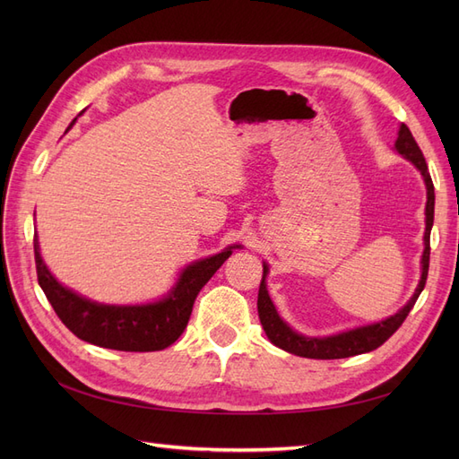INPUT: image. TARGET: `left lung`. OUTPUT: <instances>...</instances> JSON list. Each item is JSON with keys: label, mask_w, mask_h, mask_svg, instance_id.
<instances>
[{"label": "left lung", "mask_w": 459, "mask_h": 459, "mask_svg": "<svg viewBox=\"0 0 459 459\" xmlns=\"http://www.w3.org/2000/svg\"><path fill=\"white\" fill-rule=\"evenodd\" d=\"M396 151L402 157H406L415 169H418L425 179L427 186V206H425V251L421 256V280L418 289H415L413 297L408 300L404 308H400L394 316L383 319V322L364 325V327H356L351 331L339 333V335H331V337H304L300 333L290 329L283 319L277 314L273 302L268 295L266 289V275H268V266L264 264V273H262V281L258 289V317L260 324L266 331L268 339L283 349L285 352H290L295 356L302 358H316V359H337V358H349L356 354H364L371 352L393 335V333L404 324V319L408 317L410 310L413 308L415 300L421 295V290L427 281V273H429V256H430V228H433V220H435V186L433 179H430L429 169L423 152L418 145V142L413 140V135L406 124H400L398 130V140L394 143Z\"/></svg>", "instance_id": "obj_1"}]
</instances>
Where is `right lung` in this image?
Masks as SVG:
<instances>
[{"label": "right lung", "instance_id": "right-lung-1", "mask_svg": "<svg viewBox=\"0 0 459 459\" xmlns=\"http://www.w3.org/2000/svg\"><path fill=\"white\" fill-rule=\"evenodd\" d=\"M84 113V110H82ZM80 113V115H82ZM76 118L73 120V124ZM73 124L68 128H73ZM66 128V130H68ZM189 264L179 273L176 285L164 299L140 307H115V304H100L76 295L74 290L63 287L41 260L39 245L34 238V258L38 283L44 290L55 314L82 341L103 346V349L124 352H152L162 351L178 341L187 327L199 290L224 264L233 248Z\"/></svg>", "mask_w": 459, "mask_h": 459}]
</instances>
